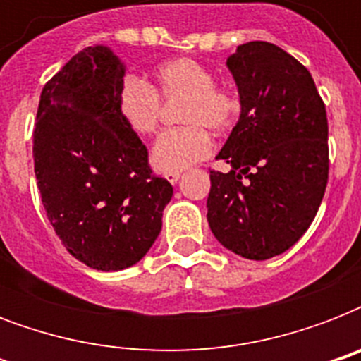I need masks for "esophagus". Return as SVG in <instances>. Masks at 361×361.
<instances>
[{
  "mask_svg": "<svg viewBox=\"0 0 361 361\" xmlns=\"http://www.w3.org/2000/svg\"><path fill=\"white\" fill-rule=\"evenodd\" d=\"M164 178H166V180H169L170 183H172V185H176V183L180 181L181 172H166V174H164Z\"/></svg>",
  "mask_w": 361,
  "mask_h": 361,
  "instance_id": "obj_1",
  "label": "esophagus"
}]
</instances>
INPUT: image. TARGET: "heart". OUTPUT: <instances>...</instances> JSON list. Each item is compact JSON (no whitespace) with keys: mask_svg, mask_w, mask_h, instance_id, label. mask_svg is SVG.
<instances>
[{"mask_svg":"<svg viewBox=\"0 0 361 361\" xmlns=\"http://www.w3.org/2000/svg\"><path fill=\"white\" fill-rule=\"evenodd\" d=\"M159 97L183 99L178 121L183 127L166 130L152 149V164L161 172H180L212 153L215 133L231 129L240 114V99L232 90L215 84L214 71L192 58H176L159 65L153 86L127 78L118 95V112L135 135L149 136L159 127Z\"/></svg>","mask_w":361,"mask_h":361,"instance_id":"b5f03b06","label":"heart"}]
</instances>
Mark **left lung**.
Instances as JSON below:
<instances>
[{
	"label": "left lung",
	"instance_id": "8db88e82",
	"mask_svg": "<svg viewBox=\"0 0 361 361\" xmlns=\"http://www.w3.org/2000/svg\"><path fill=\"white\" fill-rule=\"evenodd\" d=\"M240 120L209 172L208 223L221 245L249 260L290 249L305 234L328 183V120L313 76L271 42L226 58Z\"/></svg>",
	"mask_w": 361,
	"mask_h": 361
}]
</instances>
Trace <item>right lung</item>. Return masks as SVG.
<instances>
[{
    "instance_id": "1",
    "label": "right lung",
    "mask_w": 361,
    "mask_h": 361,
    "mask_svg": "<svg viewBox=\"0 0 361 361\" xmlns=\"http://www.w3.org/2000/svg\"><path fill=\"white\" fill-rule=\"evenodd\" d=\"M125 65L95 44L42 87L33 130L37 187L65 249L101 271L129 268L163 226L172 185L152 174L147 149L123 123Z\"/></svg>"
}]
</instances>
